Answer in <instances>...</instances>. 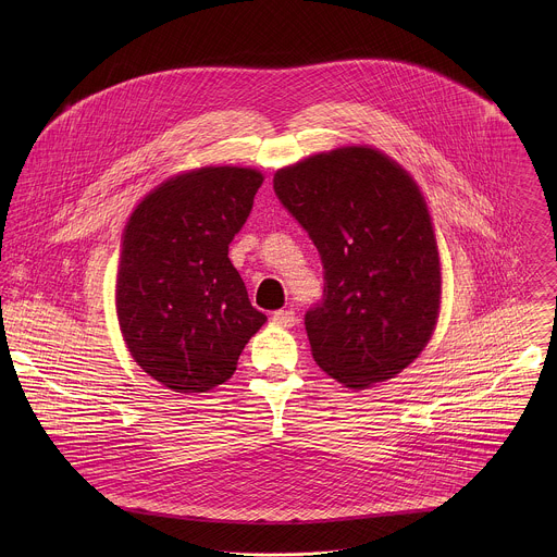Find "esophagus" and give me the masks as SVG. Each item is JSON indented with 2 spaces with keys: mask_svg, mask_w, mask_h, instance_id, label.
I'll list each match as a JSON object with an SVG mask.
<instances>
[{
  "mask_svg": "<svg viewBox=\"0 0 557 557\" xmlns=\"http://www.w3.org/2000/svg\"><path fill=\"white\" fill-rule=\"evenodd\" d=\"M272 323H276L281 327H292L296 323V313L294 311H274Z\"/></svg>",
  "mask_w": 557,
  "mask_h": 557,
  "instance_id": "obj_1",
  "label": "esophagus"
}]
</instances>
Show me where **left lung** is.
Here are the masks:
<instances>
[{
	"label": "left lung",
	"instance_id": "left-lung-1",
	"mask_svg": "<svg viewBox=\"0 0 557 557\" xmlns=\"http://www.w3.org/2000/svg\"><path fill=\"white\" fill-rule=\"evenodd\" d=\"M274 193L323 263V298L305 315L315 362L354 391L397 377L440 315V252L420 188L386 154L351 146L278 169Z\"/></svg>",
	"mask_w": 557,
	"mask_h": 557
}]
</instances>
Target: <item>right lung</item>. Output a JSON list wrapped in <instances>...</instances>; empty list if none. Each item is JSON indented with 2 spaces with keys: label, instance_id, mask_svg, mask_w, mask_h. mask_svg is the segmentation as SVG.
<instances>
[{
  "label": "right lung",
  "instance_id": "add662e5",
  "mask_svg": "<svg viewBox=\"0 0 557 557\" xmlns=\"http://www.w3.org/2000/svg\"><path fill=\"white\" fill-rule=\"evenodd\" d=\"M263 175L201 166L154 188L133 212L117 268V319L135 362L173 393L225 384L265 323L230 261Z\"/></svg>",
  "mask_w": 557,
  "mask_h": 557
}]
</instances>
